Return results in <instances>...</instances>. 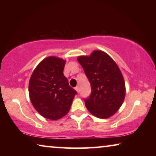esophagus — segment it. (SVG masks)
<instances>
[{
  "mask_svg": "<svg viewBox=\"0 0 156 156\" xmlns=\"http://www.w3.org/2000/svg\"><path fill=\"white\" fill-rule=\"evenodd\" d=\"M74 89H75V90L79 93V91H80V90H79V87H76L75 88H74Z\"/></svg>",
  "mask_w": 156,
  "mask_h": 156,
  "instance_id": "34e87169",
  "label": "esophagus"
}]
</instances>
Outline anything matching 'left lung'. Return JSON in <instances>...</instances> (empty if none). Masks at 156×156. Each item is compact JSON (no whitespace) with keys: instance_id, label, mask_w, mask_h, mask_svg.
<instances>
[{"instance_id":"8db88e82","label":"left lung","mask_w":156,"mask_h":156,"mask_svg":"<svg viewBox=\"0 0 156 156\" xmlns=\"http://www.w3.org/2000/svg\"><path fill=\"white\" fill-rule=\"evenodd\" d=\"M77 60L90 82L91 92L84 99L89 112L99 119H107L118 112L126 95L123 75L118 65L108 54L94 50L89 56Z\"/></svg>"}]
</instances>
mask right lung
I'll use <instances>...</instances> for the list:
<instances>
[{"instance_id":"right-lung-1","label":"right lung","mask_w":156,"mask_h":156,"mask_svg":"<svg viewBox=\"0 0 156 156\" xmlns=\"http://www.w3.org/2000/svg\"><path fill=\"white\" fill-rule=\"evenodd\" d=\"M65 62L59 57H48L36 67L30 79L32 104L41 116L50 120L67 115L77 94L64 76Z\"/></svg>"}]
</instances>
